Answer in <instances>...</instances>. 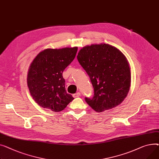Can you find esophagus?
Masks as SVG:
<instances>
[{
    "label": "esophagus",
    "mask_w": 159,
    "mask_h": 159,
    "mask_svg": "<svg viewBox=\"0 0 159 159\" xmlns=\"http://www.w3.org/2000/svg\"><path fill=\"white\" fill-rule=\"evenodd\" d=\"M80 95H81L80 92H77V93H76V94H73V97H74V98H78V97L80 96Z\"/></svg>",
    "instance_id": "1"
}]
</instances>
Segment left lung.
<instances>
[{
	"instance_id": "1",
	"label": "left lung",
	"mask_w": 159,
	"mask_h": 159,
	"mask_svg": "<svg viewBox=\"0 0 159 159\" xmlns=\"http://www.w3.org/2000/svg\"><path fill=\"white\" fill-rule=\"evenodd\" d=\"M77 58L94 90L92 99L85 98L88 105L97 112L119 105L131 85V70L125 54L114 46L101 43L83 47Z\"/></svg>"
}]
</instances>
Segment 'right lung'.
Instances as JSON below:
<instances>
[{"instance_id":"add662e5","label":"right lung","mask_w":159,"mask_h":159,"mask_svg":"<svg viewBox=\"0 0 159 159\" xmlns=\"http://www.w3.org/2000/svg\"><path fill=\"white\" fill-rule=\"evenodd\" d=\"M77 51L78 47L48 48L40 52L31 62L27 72V87L41 107L58 112L74 99L65 90L62 74L75 58Z\"/></svg>"}]
</instances>
